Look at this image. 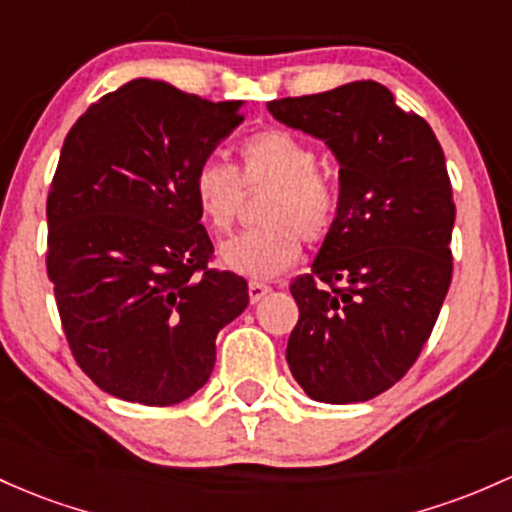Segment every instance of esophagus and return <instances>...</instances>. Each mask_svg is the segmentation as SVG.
Returning <instances> with one entry per match:
<instances>
[{
    "label": "esophagus",
    "instance_id": "1",
    "mask_svg": "<svg viewBox=\"0 0 512 512\" xmlns=\"http://www.w3.org/2000/svg\"><path fill=\"white\" fill-rule=\"evenodd\" d=\"M271 293V285H266V283H261V280H251L249 283V298H251V302H258L263 298V295H268Z\"/></svg>",
    "mask_w": 512,
    "mask_h": 512
}]
</instances>
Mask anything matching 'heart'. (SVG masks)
<instances>
[{"mask_svg":"<svg viewBox=\"0 0 512 512\" xmlns=\"http://www.w3.org/2000/svg\"><path fill=\"white\" fill-rule=\"evenodd\" d=\"M241 170L205 158L192 173V197L214 232H229L246 188H271L266 227L224 241L219 261L246 278H276L300 258L302 239H327L339 217V190L317 170L315 148L285 129H263L239 146Z\"/></svg>","mask_w":512,"mask_h":512,"instance_id":"heart-1","label":"heart"}]
</instances>
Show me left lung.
<instances>
[{"label": "left lung", "mask_w": 512, "mask_h": 512, "mask_svg": "<svg viewBox=\"0 0 512 512\" xmlns=\"http://www.w3.org/2000/svg\"><path fill=\"white\" fill-rule=\"evenodd\" d=\"M339 163V217L312 271L290 285L288 359L312 400L364 403L400 381L430 339L452 283L456 207L430 124L381 82L268 102Z\"/></svg>", "instance_id": "8db88e82"}]
</instances>
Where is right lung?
<instances>
[{
    "mask_svg": "<svg viewBox=\"0 0 512 512\" xmlns=\"http://www.w3.org/2000/svg\"><path fill=\"white\" fill-rule=\"evenodd\" d=\"M210 102L131 80L65 136L48 192V278L75 361L129 403H183L210 378L219 329L249 285L207 266L212 241L192 173L244 122Z\"/></svg>",
    "mask_w": 512,
    "mask_h": 512,
    "instance_id": "add662e5",
    "label": "right lung"
}]
</instances>
